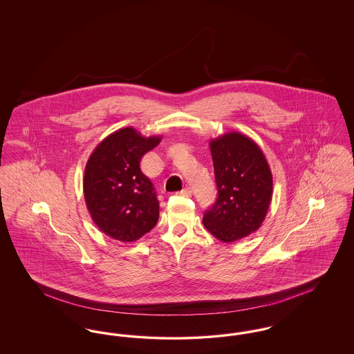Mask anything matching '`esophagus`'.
I'll return each instance as SVG.
<instances>
[{"instance_id": "34e87169", "label": "esophagus", "mask_w": 354, "mask_h": 354, "mask_svg": "<svg viewBox=\"0 0 354 354\" xmlns=\"http://www.w3.org/2000/svg\"><path fill=\"white\" fill-rule=\"evenodd\" d=\"M179 195H182V196H191L192 195V189L189 187H185L179 192Z\"/></svg>"}]
</instances>
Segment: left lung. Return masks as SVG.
Here are the masks:
<instances>
[{"label":"left lung","instance_id":"8db88e82","mask_svg":"<svg viewBox=\"0 0 354 354\" xmlns=\"http://www.w3.org/2000/svg\"><path fill=\"white\" fill-rule=\"evenodd\" d=\"M218 199L203 224L223 243L251 235L266 219L272 201V172L264 152L251 138L227 133L209 142Z\"/></svg>","mask_w":354,"mask_h":354}]
</instances>
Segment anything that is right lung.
Returning <instances> with one entry per match:
<instances>
[{"mask_svg":"<svg viewBox=\"0 0 354 354\" xmlns=\"http://www.w3.org/2000/svg\"><path fill=\"white\" fill-rule=\"evenodd\" d=\"M162 136H143L124 127L106 136L91 152L84 176L86 207L103 234L131 243L150 232L159 219V202L140 159Z\"/></svg>","mask_w":354,"mask_h":354,"instance_id":"right-lung-1","label":"right lung"}]
</instances>
